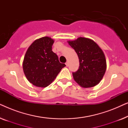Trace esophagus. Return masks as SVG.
Returning a JSON list of instances; mask_svg holds the SVG:
<instances>
[{"label": "esophagus", "instance_id": "34e87169", "mask_svg": "<svg viewBox=\"0 0 128 128\" xmlns=\"http://www.w3.org/2000/svg\"><path fill=\"white\" fill-rule=\"evenodd\" d=\"M65 64H66V66H69V62H66Z\"/></svg>", "mask_w": 128, "mask_h": 128}]
</instances>
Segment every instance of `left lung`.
<instances>
[{"instance_id": "left-lung-1", "label": "left lung", "mask_w": 128, "mask_h": 128, "mask_svg": "<svg viewBox=\"0 0 128 128\" xmlns=\"http://www.w3.org/2000/svg\"><path fill=\"white\" fill-rule=\"evenodd\" d=\"M79 59V68L73 73L74 80L83 88H89L98 84L106 69L105 55L96 42L90 38L79 37L68 41Z\"/></svg>"}]
</instances>
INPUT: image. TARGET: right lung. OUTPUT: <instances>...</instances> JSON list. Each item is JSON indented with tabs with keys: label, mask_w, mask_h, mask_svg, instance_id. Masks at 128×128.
<instances>
[{
	"label": "right lung",
	"mask_w": 128,
	"mask_h": 128,
	"mask_svg": "<svg viewBox=\"0 0 128 128\" xmlns=\"http://www.w3.org/2000/svg\"><path fill=\"white\" fill-rule=\"evenodd\" d=\"M54 42V40L49 36L35 40L24 56V74L30 83L36 87L48 86L66 66L59 62L57 55L52 50Z\"/></svg>",
	"instance_id": "obj_1"
}]
</instances>
